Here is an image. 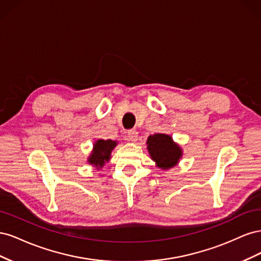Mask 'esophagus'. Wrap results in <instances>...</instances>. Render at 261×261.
Segmentation results:
<instances>
[{"label":"esophagus","instance_id":"esophagus-1","mask_svg":"<svg viewBox=\"0 0 261 261\" xmlns=\"http://www.w3.org/2000/svg\"><path fill=\"white\" fill-rule=\"evenodd\" d=\"M127 137H128V140L133 141V143H135V141H137V139H138V133L135 129H130L127 133Z\"/></svg>","mask_w":261,"mask_h":261}]
</instances>
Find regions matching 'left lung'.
Wrapping results in <instances>:
<instances>
[{
    "label": "left lung",
    "mask_w": 261,
    "mask_h": 261,
    "mask_svg": "<svg viewBox=\"0 0 261 261\" xmlns=\"http://www.w3.org/2000/svg\"><path fill=\"white\" fill-rule=\"evenodd\" d=\"M146 144L150 158L161 170L174 168L183 156V149L167 134L150 135Z\"/></svg>",
    "instance_id": "1"
}]
</instances>
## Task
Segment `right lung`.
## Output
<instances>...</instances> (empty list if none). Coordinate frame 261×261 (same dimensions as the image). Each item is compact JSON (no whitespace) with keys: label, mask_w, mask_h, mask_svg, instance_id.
<instances>
[{"label":"right lung","mask_w":261,"mask_h":261,"mask_svg":"<svg viewBox=\"0 0 261 261\" xmlns=\"http://www.w3.org/2000/svg\"><path fill=\"white\" fill-rule=\"evenodd\" d=\"M117 146L116 140L111 139H98L93 144L92 151L87 158V162L91 164L96 170H100L105 167V164L111 159V153L113 149Z\"/></svg>","instance_id":"obj_1"}]
</instances>
